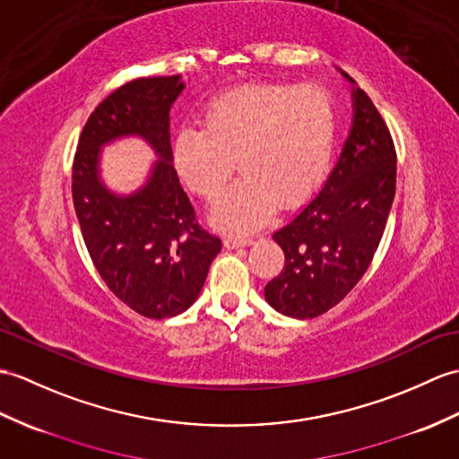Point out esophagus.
<instances>
[{"label":"esophagus","instance_id":"obj_1","mask_svg":"<svg viewBox=\"0 0 459 459\" xmlns=\"http://www.w3.org/2000/svg\"><path fill=\"white\" fill-rule=\"evenodd\" d=\"M250 242H252L250 237H242V234H227L225 247L227 248H240V247H247V244H250Z\"/></svg>","mask_w":459,"mask_h":459}]
</instances>
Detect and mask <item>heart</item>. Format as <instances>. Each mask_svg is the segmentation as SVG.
I'll return each instance as SVG.
<instances>
[{"label": "heart", "instance_id": "obj_1", "mask_svg": "<svg viewBox=\"0 0 459 459\" xmlns=\"http://www.w3.org/2000/svg\"><path fill=\"white\" fill-rule=\"evenodd\" d=\"M336 133L333 100L316 83H264L222 93L205 126L176 138V166L189 187L215 197L237 168L244 176L211 207V221L248 230L268 219L275 201L291 205L321 184Z\"/></svg>", "mask_w": 459, "mask_h": 459}]
</instances>
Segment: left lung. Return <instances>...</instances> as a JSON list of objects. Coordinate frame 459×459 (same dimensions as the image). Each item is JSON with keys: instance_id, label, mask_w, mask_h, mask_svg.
<instances>
[{"instance_id": "1", "label": "left lung", "mask_w": 459, "mask_h": 459, "mask_svg": "<svg viewBox=\"0 0 459 459\" xmlns=\"http://www.w3.org/2000/svg\"><path fill=\"white\" fill-rule=\"evenodd\" d=\"M397 186V152L387 123L364 90L354 125L323 189L273 232L285 265L265 299L287 316L315 318L336 307L369 268Z\"/></svg>"}]
</instances>
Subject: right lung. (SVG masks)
Returning <instances> with one entry per match:
<instances>
[{
    "label": "right lung",
    "mask_w": 459,
    "mask_h": 459,
    "mask_svg": "<svg viewBox=\"0 0 459 459\" xmlns=\"http://www.w3.org/2000/svg\"><path fill=\"white\" fill-rule=\"evenodd\" d=\"M179 76L136 78L105 98L85 121L72 162V199L90 258L111 293L146 318H168L195 303L221 238L204 229L179 186L169 146V108ZM141 134L163 158L152 181L115 198L94 174L99 146Z\"/></svg>",
    "instance_id": "1"
}]
</instances>
